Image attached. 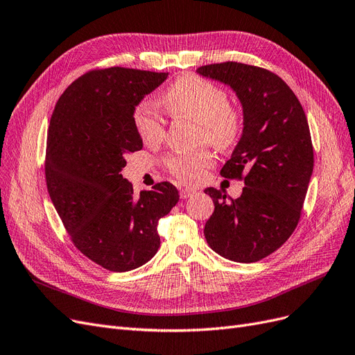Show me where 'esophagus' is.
<instances>
[{
  "mask_svg": "<svg viewBox=\"0 0 355 355\" xmlns=\"http://www.w3.org/2000/svg\"><path fill=\"white\" fill-rule=\"evenodd\" d=\"M193 193H195V191L191 189V188H182V189H180V198H182V200H187V198L192 197Z\"/></svg>",
  "mask_w": 355,
  "mask_h": 355,
  "instance_id": "obj_1",
  "label": "esophagus"
}]
</instances>
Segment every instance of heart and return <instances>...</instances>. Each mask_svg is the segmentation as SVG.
<instances>
[{"mask_svg":"<svg viewBox=\"0 0 355 355\" xmlns=\"http://www.w3.org/2000/svg\"><path fill=\"white\" fill-rule=\"evenodd\" d=\"M162 101L173 116L200 123L202 138L218 148H229L241 137L242 117L239 112L229 105L227 92L210 80L183 75L166 89ZM133 123L144 144L155 145L164 139V121L151 105H138L133 113ZM211 163L213 155L209 151L172 154L164 160L168 173L183 183L200 182L204 170Z\"/></svg>","mask_w":355,"mask_h":355,"instance_id":"heart-1","label":"heart"}]
</instances>
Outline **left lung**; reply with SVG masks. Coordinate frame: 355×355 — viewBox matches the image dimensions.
<instances>
[{
  "instance_id": "left-lung-1",
  "label": "left lung",
  "mask_w": 355,
  "mask_h": 355,
  "mask_svg": "<svg viewBox=\"0 0 355 355\" xmlns=\"http://www.w3.org/2000/svg\"><path fill=\"white\" fill-rule=\"evenodd\" d=\"M201 76L234 89L243 129L220 170L243 179L239 198L207 188L214 213L204 235L210 248L236 263H254L280 248L295 230L313 175V145L302 105L275 73L235 61L198 67Z\"/></svg>"
}]
</instances>
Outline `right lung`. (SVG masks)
Masks as SVG:
<instances>
[{
    "label": "right lung",
    "instance_id": "right-lung-1",
    "mask_svg": "<svg viewBox=\"0 0 355 355\" xmlns=\"http://www.w3.org/2000/svg\"><path fill=\"white\" fill-rule=\"evenodd\" d=\"M168 73L91 70L60 96L46 138L50 198L75 247L110 272H129L160 247L158 220L179 201L168 182L133 193L121 176L129 153L142 150L133 113Z\"/></svg>",
    "mask_w": 355,
    "mask_h": 355
}]
</instances>
